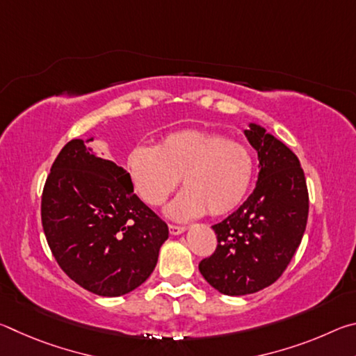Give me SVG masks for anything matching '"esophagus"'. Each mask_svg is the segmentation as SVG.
Returning a JSON list of instances; mask_svg holds the SVG:
<instances>
[{
	"mask_svg": "<svg viewBox=\"0 0 356 356\" xmlns=\"http://www.w3.org/2000/svg\"><path fill=\"white\" fill-rule=\"evenodd\" d=\"M186 231L185 226H176V225H170V234L171 236H180Z\"/></svg>",
	"mask_w": 356,
	"mask_h": 356,
	"instance_id": "esophagus-1",
	"label": "esophagus"
}]
</instances>
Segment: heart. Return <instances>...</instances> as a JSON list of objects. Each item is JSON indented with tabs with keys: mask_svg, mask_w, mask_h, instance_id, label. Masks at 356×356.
<instances>
[{
	"mask_svg": "<svg viewBox=\"0 0 356 356\" xmlns=\"http://www.w3.org/2000/svg\"><path fill=\"white\" fill-rule=\"evenodd\" d=\"M127 170L138 196L152 207L161 206L182 179L185 190L166 207V215L188 221L237 209L250 191L254 160L242 143L185 129L166 135L155 149H131Z\"/></svg>",
	"mask_w": 356,
	"mask_h": 356,
	"instance_id": "heart-1",
	"label": "heart"
}]
</instances>
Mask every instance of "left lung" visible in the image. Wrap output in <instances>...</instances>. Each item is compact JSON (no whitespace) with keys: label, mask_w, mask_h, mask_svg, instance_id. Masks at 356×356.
I'll return each mask as SVG.
<instances>
[{"label":"left lung","mask_w":356,"mask_h":356,"mask_svg":"<svg viewBox=\"0 0 356 356\" xmlns=\"http://www.w3.org/2000/svg\"><path fill=\"white\" fill-rule=\"evenodd\" d=\"M243 134L257 152L256 186L236 212L212 226L218 246L200 264L204 280L229 297L259 292L280 278L301 242L309 210L297 155L262 125L250 122Z\"/></svg>","instance_id":"1"}]
</instances>
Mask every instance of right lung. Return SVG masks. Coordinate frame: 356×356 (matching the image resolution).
Segmentation results:
<instances>
[{"instance_id":"1","label":"right lung","mask_w":356,"mask_h":356,"mask_svg":"<svg viewBox=\"0 0 356 356\" xmlns=\"http://www.w3.org/2000/svg\"><path fill=\"white\" fill-rule=\"evenodd\" d=\"M72 140L58 154L42 193V226L53 256L78 286L120 297L154 272L170 236L134 193L130 174Z\"/></svg>"}]
</instances>
